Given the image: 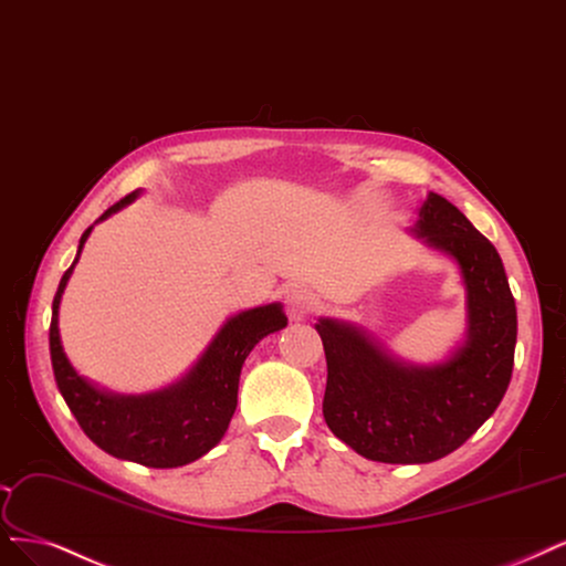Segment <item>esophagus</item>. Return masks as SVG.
I'll list each match as a JSON object with an SVG mask.
<instances>
[{"mask_svg":"<svg viewBox=\"0 0 566 566\" xmlns=\"http://www.w3.org/2000/svg\"><path fill=\"white\" fill-rule=\"evenodd\" d=\"M285 306H287V316L292 321H306L316 311L318 302H316V295L311 290L295 287V290L287 292Z\"/></svg>","mask_w":566,"mask_h":566,"instance_id":"esophagus-1","label":"esophagus"}]
</instances>
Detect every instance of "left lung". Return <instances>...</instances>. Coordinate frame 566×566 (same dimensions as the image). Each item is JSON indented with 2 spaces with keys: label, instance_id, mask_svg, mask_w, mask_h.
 Instances as JSON below:
<instances>
[{
  "label": "left lung",
  "instance_id": "1",
  "mask_svg": "<svg viewBox=\"0 0 566 566\" xmlns=\"http://www.w3.org/2000/svg\"><path fill=\"white\" fill-rule=\"evenodd\" d=\"M415 233L459 264L469 329L444 363L409 365L365 329L321 318L327 360L323 417L342 442L381 463H428L454 452L494 415L511 384L517 308L496 248L440 193Z\"/></svg>",
  "mask_w": 566,
  "mask_h": 566
}]
</instances>
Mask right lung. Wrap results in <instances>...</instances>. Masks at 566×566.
<instances>
[{"mask_svg": "<svg viewBox=\"0 0 566 566\" xmlns=\"http://www.w3.org/2000/svg\"><path fill=\"white\" fill-rule=\"evenodd\" d=\"M140 197L133 191L119 203L107 208L97 222L122 210ZM93 227L82 233L80 250L65 271L53 297V316L49 327L51 363L57 391L63 394L74 419L84 433L116 459L149 465V469H178L201 459L216 447L237 412L241 367L260 339L287 325L281 304H266L231 316L206 354L189 373L161 391L145 396L107 394L76 375L70 365L57 329V308L74 264Z\"/></svg>", "mask_w": 566, "mask_h": 566, "instance_id": "add662e5", "label": "right lung"}]
</instances>
